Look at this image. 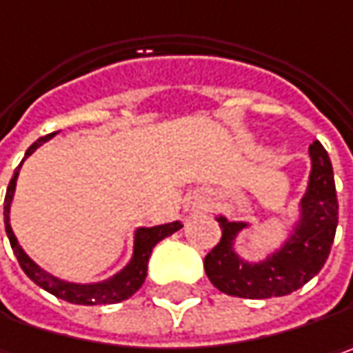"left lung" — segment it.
<instances>
[{"instance_id":"1","label":"left lung","mask_w":353,"mask_h":353,"mask_svg":"<svg viewBox=\"0 0 353 353\" xmlns=\"http://www.w3.org/2000/svg\"><path fill=\"white\" fill-rule=\"evenodd\" d=\"M312 172L306 195L302 197V217L283 249L259 265H247L233 253V239L245 223H229L219 217L221 241L207 253V276L215 288L239 299L284 296L314 279L328 261L338 227V197L334 170L324 146L310 144Z\"/></svg>"}]
</instances>
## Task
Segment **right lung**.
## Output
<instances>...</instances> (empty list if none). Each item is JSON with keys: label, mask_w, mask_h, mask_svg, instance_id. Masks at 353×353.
I'll list each match as a JSON object with an SVG mask.
<instances>
[{"label": "right lung", "mask_w": 353, "mask_h": 353, "mask_svg": "<svg viewBox=\"0 0 353 353\" xmlns=\"http://www.w3.org/2000/svg\"><path fill=\"white\" fill-rule=\"evenodd\" d=\"M53 134L39 138L37 142H33L29 150L25 152V158L31 156L43 142H47L49 138H53ZM21 163L17 165L15 174L11 177L8 185V193H6V201H3V219H6V233H8L11 249L19 261V267L23 268V272L33 281V283L41 286L43 290L51 292L53 296L61 300H67L72 304H85V306H97V304H114V302H122V300L130 299L136 290L142 288V284L146 281L148 274V259L152 254V249L156 247V243H160L161 239L170 237L172 233L179 231L183 225L179 221L168 223V225H158V227H142L136 231V241H134V256H132L130 265L120 270L108 281H102L97 284H72L59 281L51 276L49 272H45L43 268H39L27 254L23 249L17 245V239L11 231L9 225V205L13 199V192H15V181H17V174H19Z\"/></svg>", "instance_id": "add662e5"}]
</instances>
